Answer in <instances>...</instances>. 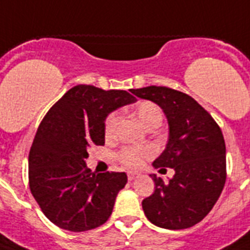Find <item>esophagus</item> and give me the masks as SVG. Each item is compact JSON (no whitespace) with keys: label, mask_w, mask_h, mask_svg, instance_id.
Masks as SVG:
<instances>
[{"label":"esophagus","mask_w":250,"mask_h":250,"mask_svg":"<svg viewBox=\"0 0 250 250\" xmlns=\"http://www.w3.org/2000/svg\"><path fill=\"white\" fill-rule=\"evenodd\" d=\"M137 178V174H128V180L129 182H132L133 179Z\"/></svg>","instance_id":"1"}]
</instances>
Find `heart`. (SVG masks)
I'll return each instance as SVG.
<instances>
[{
	"mask_svg": "<svg viewBox=\"0 0 250 250\" xmlns=\"http://www.w3.org/2000/svg\"><path fill=\"white\" fill-rule=\"evenodd\" d=\"M135 114L146 128L158 127L164 121V111L156 102L152 101L140 102L135 107ZM118 121H119V117L117 113H111L107 115L105 119V125H104L106 139L114 137L117 131ZM153 156H154V150L150 146H132V145L122 148L117 154L119 162L131 170L140 168L145 164V161L150 160Z\"/></svg>",
	"mask_w": 250,
	"mask_h": 250,
	"instance_id": "heart-1",
	"label": "heart"
}]
</instances>
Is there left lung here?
Returning <instances> with one entry per match:
<instances>
[{
	"mask_svg": "<svg viewBox=\"0 0 250 250\" xmlns=\"http://www.w3.org/2000/svg\"><path fill=\"white\" fill-rule=\"evenodd\" d=\"M156 102L166 114L170 135L164 153L153 162L156 168H174L165 183L150 175L156 184L143 209L153 225L167 229H189L213 209L226 183V144L221 127L196 100L167 86L131 90Z\"/></svg>",
	"mask_w": 250,
	"mask_h": 250,
	"instance_id": "8db88e82",
	"label": "left lung"
}]
</instances>
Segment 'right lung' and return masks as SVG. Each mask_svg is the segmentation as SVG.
<instances>
[{
	"mask_svg": "<svg viewBox=\"0 0 250 250\" xmlns=\"http://www.w3.org/2000/svg\"><path fill=\"white\" fill-rule=\"evenodd\" d=\"M136 98L125 90L80 84L67 90L41 121L28 156L31 193L49 221L83 232L113 213L125 172L96 174L86 167L88 148L105 144V118Z\"/></svg>",
	"mask_w": 250,
	"mask_h": 250,
	"instance_id": "obj_1",
	"label": "right lung"
}]
</instances>
